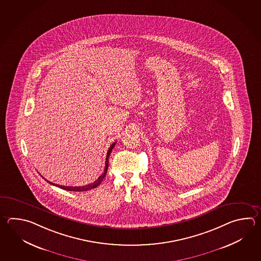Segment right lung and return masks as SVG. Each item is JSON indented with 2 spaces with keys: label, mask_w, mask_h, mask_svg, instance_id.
Returning <instances> with one entry per match:
<instances>
[{
  "label": "right lung",
  "mask_w": 261,
  "mask_h": 261,
  "mask_svg": "<svg viewBox=\"0 0 261 261\" xmlns=\"http://www.w3.org/2000/svg\"><path fill=\"white\" fill-rule=\"evenodd\" d=\"M115 143H116V142H114V143L112 144V146L110 147L109 150H108V152H107L104 173H103L101 176H99V177H98L95 182H93V183H91V184H88V185H85V186L68 187L62 186V185H59V184H54V183L50 182V181L46 180V179H45V180L47 181L48 183H49V184H51V185H55V186L59 187V188L62 189V190H66V191H69V192H85V191H89V190H92V189H95V188H96V187L98 186V185L101 183V181L103 180V178H104L105 176H106L107 170H108V167H109V158H110V155H111V152H112L113 147L115 146Z\"/></svg>",
  "instance_id": "obj_1"
}]
</instances>
